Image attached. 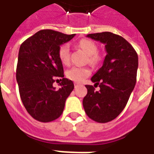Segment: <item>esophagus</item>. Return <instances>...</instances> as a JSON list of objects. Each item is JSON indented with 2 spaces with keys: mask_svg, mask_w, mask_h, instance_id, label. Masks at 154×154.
Segmentation results:
<instances>
[{
  "mask_svg": "<svg viewBox=\"0 0 154 154\" xmlns=\"http://www.w3.org/2000/svg\"><path fill=\"white\" fill-rule=\"evenodd\" d=\"M80 85V84L79 83H76V82H75L74 83V87L75 88H77V87H78V86Z\"/></svg>",
  "mask_w": 154,
  "mask_h": 154,
  "instance_id": "34e87169",
  "label": "esophagus"
}]
</instances>
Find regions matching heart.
Here are the masks:
<instances>
[{
	"label": "heart",
	"mask_w": 154,
	"mask_h": 154,
	"mask_svg": "<svg viewBox=\"0 0 154 154\" xmlns=\"http://www.w3.org/2000/svg\"><path fill=\"white\" fill-rule=\"evenodd\" d=\"M78 46L88 55V62L92 64H97L101 59L100 54L97 53V46L93 41L83 38L78 42ZM58 56L63 64H68L70 60L69 45L65 43L59 47ZM91 74V70L88 67L74 66L66 72V77L75 82H81Z\"/></svg>",
	"instance_id": "heart-1"
}]
</instances>
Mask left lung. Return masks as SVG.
Returning a JSON list of instances; mask_svg holds the SVG:
<instances>
[{
	"instance_id": "8db88e82",
	"label": "left lung",
	"mask_w": 154,
	"mask_h": 154,
	"mask_svg": "<svg viewBox=\"0 0 154 154\" xmlns=\"http://www.w3.org/2000/svg\"><path fill=\"white\" fill-rule=\"evenodd\" d=\"M87 37L105 45L107 55L91 78L100 91L85 85L88 93L83 99V107L90 119L104 123L116 119L127 105L135 86L138 54L125 38L112 32L88 34Z\"/></svg>"
}]
</instances>
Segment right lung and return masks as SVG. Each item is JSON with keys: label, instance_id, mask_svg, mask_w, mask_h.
I'll use <instances>...</instances> for the list:
<instances>
[{"label": "right lung", "instance_id": "1", "mask_svg": "<svg viewBox=\"0 0 154 154\" xmlns=\"http://www.w3.org/2000/svg\"><path fill=\"white\" fill-rule=\"evenodd\" d=\"M75 36L53 30H41L21 44L16 67V81L21 100L27 112L42 122L55 120L63 112L67 97L74 88L65 78L58 56L60 46ZM57 77L61 87L53 86Z\"/></svg>", "mask_w": 154, "mask_h": 154}]
</instances>
